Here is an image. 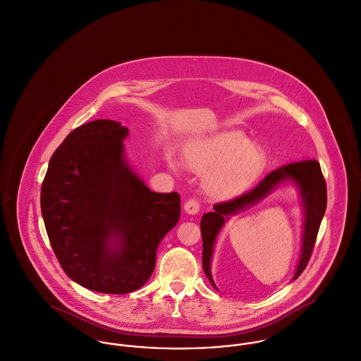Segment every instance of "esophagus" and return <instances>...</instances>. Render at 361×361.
Returning a JSON list of instances; mask_svg holds the SVG:
<instances>
[{"label": "esophagus", "mask_w": 361, "mask_h": 361, "mask_svg": "<svg viewBox=\"0 0 361 361\" xmlns=\"http://www.w3.org/2000/svg\"><path fill=\"white\" fill-rule=\"evenodd\" d=\"M200 209H201V207H200V202L197 200H188L184 204V211L188 215H197L200 212Z\"/></svg>", "instance_id": "esophagus-1"}]
</instances>
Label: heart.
I'll use <instances>...</instances> for the list:
<instances>
[{
	"instance_id": "obj_1",
	"label": "heart",
	"mask_w": 361,
	"mask_h": 361,
	"mask_svg": "<svg viewBox=\"0 0 361 361\" xmlns=\"http://www.w3.org/2000/svg\"><path fill=\"white\" fill-rule=\"evenodd\" d=\"M185 160L192 171L204 174L205 191L219 200L243 194L265 166L262 149L237 130L221 131L191 142L185 149ZM170 167L177 170V163L170 160Z\"/></svg>"
}]
</instances>
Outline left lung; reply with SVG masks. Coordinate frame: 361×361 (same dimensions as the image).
<instances>
[{
    "label": "left lung",
    "mask_w": 361,
    "mask_h": 361,
    "mask_svg": "<svg viewBox=\"0 0 361 361\" xmlns=\"http://www.w3.org/2000/svg\"><path fill=\"white\" fill-rule=\"evenodd\" d=\"M291 183L298 191L301 205H302V231H301V251L298 264L293 276L295 281L302 271L305 269L315 238L319 230L321 220L325 215L326 209V184L321 171V166L314 159L294 161L286 166H282L272 173H269L252 191L233 200L228 202L216 204L214 207V212L205 214L201 220V234H202V265L204 272L208 276L212 286L219 290L214 282L211 274V262L216 244L217 235L221 231L224 223L233 215H237L264 198L272 194L282 184Z\"/></svg>",
    "instance_id": "1"
}]
</instances>
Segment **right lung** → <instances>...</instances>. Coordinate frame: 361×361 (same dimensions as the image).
I'll list each match as a JSON object with an SVG mask.
<instances>
[{
	"label": "right lung",
	"instance_id": "add662e5",
	"mask_svg": "<svg viewBox=\"0 0 361 361\" xmlns=\"http://www.w3.org/2000/svg\"><path fill=\"white\" fill-rule=\"evenodd\" d=\"M128 134L106 118L75 128L51 156L42 185V215L60 265L99 293L142 288L160 241L180 219V195L150 191L130 166Z\"/></svg>",
	"mask_w": 361,
	"mask_h": 361
}]
</instances>
